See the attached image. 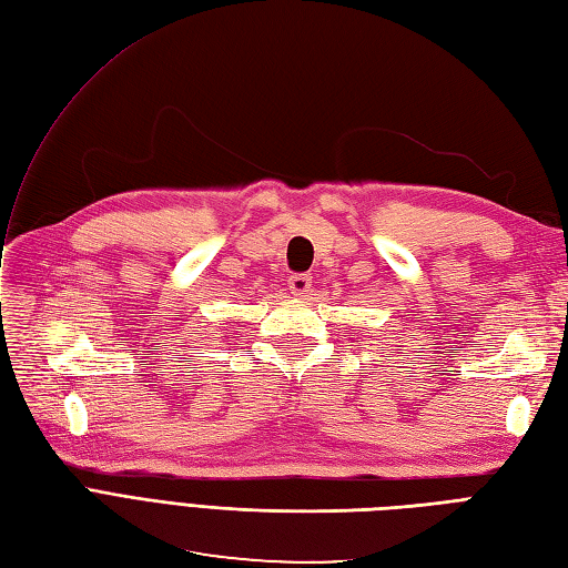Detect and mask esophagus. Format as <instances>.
<instances>
[{
	"mask_svg": "<svg viewBox=\"0 0 568 568\" xmlns=\"http://www.w3.org/2000/svg\"><path fill=\"white\" fill-rule=\"evenodd\" d=\"M311 286H313V280L307 277V274H291V277H288V291L296 298H303V296L311 294Z\"/></svg>",
	"mask_w": 568,
	"mask_h": 568,
	"instance_id": "1",
	"label": "esophagus"
}]
</instances>
